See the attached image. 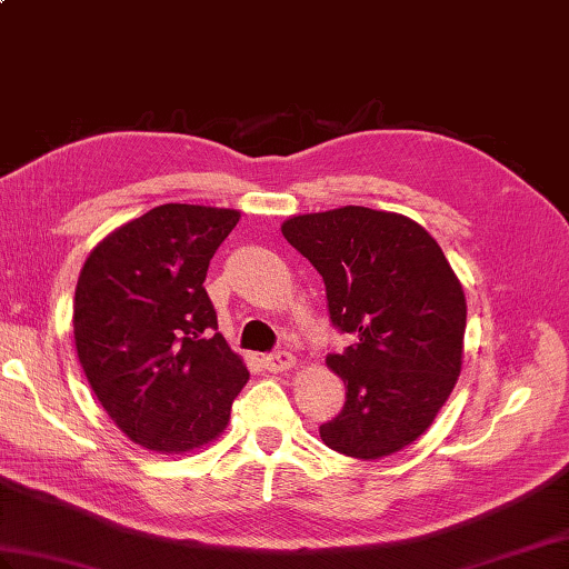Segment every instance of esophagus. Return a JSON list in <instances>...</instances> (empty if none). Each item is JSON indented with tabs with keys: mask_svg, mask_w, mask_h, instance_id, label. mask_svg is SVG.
Returning <instances> with one entry per match:
<instances>
[{
	"mask_svg": "<svg viewBox=\"0 0 569 569\" xmlns=\"http://www.w3.org/2000/svg\"><path fill=\"white\" fill-rule=\"evenodd\" d=\"M261 365L269 369L271 373L288 371V369L296 367V357L291 352H273V355L261 357Z\"/></svg>",
	"mask_w": 569,
	"mask_h": 569,
	"instance_id": "obj_1",
	"label": "esophagus"
}]
</instances>
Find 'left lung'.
Segmentation results:
<instances>
[{
  "label": "left lung",
  "mask_w": 569,
  "mask_h": 569,
  "mask_svg": "<svg viewBox=\"0 0 569 569\" xmlns=\"http://www.w3.org/2000/svg\"><path fill=\"white\" fill-rule=\"evenodd\" d=\"M281 232L322 276L335 328L355 337L328 355L347 401L322 442L357 459L403 450L462 369L467 303L450 261L418 222L359 204L296 214Z\"/></svg>",
  "instance_id": "left-lung-1"
}]
</instances>
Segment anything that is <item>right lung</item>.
Here are the masks:
<instances>
[{
  "instance_id": "add662e5",
  "label": "right lung",
  "mask_w": 569,
  "mask_h": 569,
  "mask_svg": "<svg viewBox=\"0 0 569 569\" xmlns=\"http://www.w3.org/2000/svg\"><path fill=\"white\" fill-rule=\"evenodd\" d=\"M237 210L168 202L107 234L84 261L72 332L90 389L131 442L183 455L224 432L249 371L204 291Z\"/></svg>"
}]
</instances>
